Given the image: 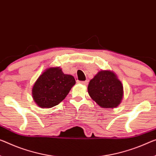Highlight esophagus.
Masks as SVG:
<instances>
[{"instance_id":"esophagus-1","label":"esophagus","mask_w":156,"mask_h":156,"mask_svg":"<svg viewBox=\"0 0 156 156\" xmlns=\"http://www.w3.org/2000/svg\"><path fill=\"white\" fill-rule=\"evenodd\" d=\"M78 83H81V84L83 85H87L88 84V81H77Z\"/></svg>"}]
</instances>
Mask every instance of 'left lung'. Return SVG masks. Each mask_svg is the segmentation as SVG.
<instances>
[{
    "instance_id": "1",
    "label": "left lung",
    "mask_w": 156,
    "mask_h": 156,
    "mask_svg": "<svg viewBox=\"0 0 156 156\" xmlns=\"http://www.w3.org/2000/svg\"><path fill=\"white\" fill-rule=\"evenodd\" d=\"M88 92L99 106L107 109L114 108L121 102L123 87L113 72L101 70L90 81Z\"/></svg>"
}]
</instances>
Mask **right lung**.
Wrapping results in <instances>:
<instances>
[{
	"mask_svg": "<svg viewBox=\"0 0 156 156\" xmlns=\"http://www.w3.org/2000/svg\"><path fill=\"white\" fill-rule=\"evenodd\" d=\"M75 80L59 67L49 68L40 75L32 88L33 100L41 108H51L66 98Z\"/></svg>",
	"mask_w": 156,
	"mask_h": 156,
	"instance_id": "right-lung-1",
	"label": "right lung"
}]
</instances>
